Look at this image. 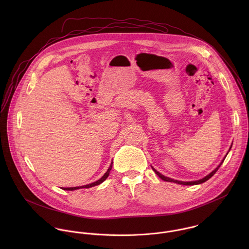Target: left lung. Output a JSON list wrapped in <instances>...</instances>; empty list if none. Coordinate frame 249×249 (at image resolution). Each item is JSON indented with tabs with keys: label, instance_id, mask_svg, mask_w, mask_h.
Segmentation results:
<instances>
[{
	"label": "left lung",
	"instance_id": "left-lung-1",
	"mask_svg": "<svg viewBox=\"0 0 249 249\" xmlns=\"http://www.w3.org/2000/svg\"><path fill=\"white\" fill-rule=\"evenodd\" d=\"M231 147H232V145L230 146V148H229V150H228V152L230 151V149H231ZM228 152L226 153V155L224 156V158L221 160V162L219 163V165L212 171L209 175H207L205 178H201V179H199V180H196V181H179V180H176V179H173V178H168V177H165L164 175H162V174H160L159 172H157L152 166H151V168H152V170H153V172L159 177V178H161L162 180H164V181H167V182H174V183H177V184H180V185H186V186H188V185H190V186H192V185H197V184H201V183H204L205 181H207L208 179H210V178L213 177V175L216 173V171L219 169V167L221 166V164L223 163V161H224V159H225V157L227 156V154H228Z\"/></svg>",
	"mask_w": 249,
	"mask_h": 249
}]
</instances>
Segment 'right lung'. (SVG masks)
I'll return each mask as SVG.
<instances>
[{"mask_svg": "<svg viewBox=\"0 0 249 249\" xmlns=\"http://www.w3.org/2000/svg\"><path fill=\"white\" fill-rule=\"evenodd\" d=\"M112 164H113V162H111V164H110V166H109V168H108L107 173L103 176V178H100V179H99V180H97L96 182H93V183H91V184H87V185H83V186H79V187L61 188V189H62V190H66V191H74V190H77V189H82V188H91V187H94V186L100 185L101 183H103V182H104V181L108 178V176H109V174H110V171H111V169H112Z\"/></svg>", "mask_w": 249, "mask_h": 249, "instance_id": "add662e5", "label": "right lung"}]
</instances>
